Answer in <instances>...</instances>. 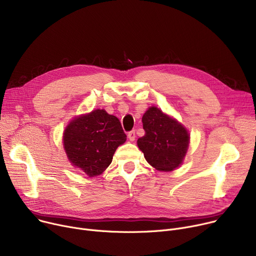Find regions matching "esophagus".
<instances>
[{"mask_svg":"<svg viewBox=\"0 0 256 256\" xmlns=\"http://www.w3.org/2000/svg\"><path fill=\"white\" fill-rule=\"evenodd\" d=\"M128 138H129L131 142L135 140V138H136V133H135V130H132V131L128 132Z\"/></svg>","mask_w":256,"mask_h":256,"instance_id":"1","label":"esophagus"}]
</instances>
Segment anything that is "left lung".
<instances>
[{
  "label": "left lung",
  "mask_w": 256,
  "mask_h": 256,
  "mask_svg": "<svg viewBox=\"0 0 256 256\" xmlns=\"http://www.w3.org/2000/svg\"><path fill=\"white\" fill-rule=\"evenodd\" d=\"M144 135L137 140L146 160L156 170L172 171L182 164L190 136L186 128L154 106L142 116Z\"/></svg>",
  "instance_id": "8db88e82"
}]
</instances>
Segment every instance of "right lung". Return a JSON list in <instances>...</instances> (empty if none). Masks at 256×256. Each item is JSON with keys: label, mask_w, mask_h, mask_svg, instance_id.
Segmentation results:
<instances>
[{"label": "right lung", "mask_w": 256, "mask_h": 256, "mask_svg": "<svg viewBox=\"0 0 256 256\" xmlns=\"http://www.w3.org/2000/svg\"><path fill=\"white\" fill-rule=\"evenodd\" d=\"M126 137L116 116L104 110H95L70 123L64 144L72 164L93 178L108 167L116 148L126 142Z\"/></svg>", "instance_id": "add662e5"}]
</instances>
